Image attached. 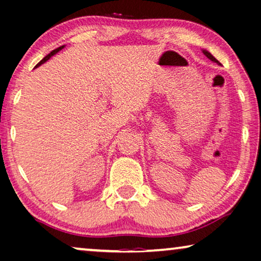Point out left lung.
<instances>
[{"mask_svg": "<svg viewBox=\"0 0 261 261\" xmlns=\"http://www.w3.org/2000/svg\"><path fill=\"white\" fill-rule=\"evenodd\" d=\"M203 53H204V56H205V57H207L208 59H211V60H212V61H214V62H218V64H219V61H218V60H216V59H215L214 57H213L211 53H208V52H207V50H203Z\"/></svg>", "mask_w": 261, "mask_h": 261, "instance_id": "1", "label": "left lung"}]
</instances>
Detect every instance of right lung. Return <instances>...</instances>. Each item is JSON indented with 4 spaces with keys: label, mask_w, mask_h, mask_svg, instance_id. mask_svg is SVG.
<instances>
[{
    "label": "right lung",
    "mask_w": 261,
    "mask_h": 261,
    "mask_svg": "<svg viewBox=\"0 0 261 261\" xmlns=\"http://www.w3.org/2000/svg\"><path fill=\"white\" fill-rule=\"evenodd\" d=\"M62 48H64V46H60V47H59V48H57V49H54V50H52V52H50V53L48 54V56H46L45 58H43V59H42V60H41V61H40V62H39V64L35 66V67H38V66H40V65H42V64H43V62H46L47 60H48V59H49L50 57H53V56H54V54H57V53L59 52V50H61Z\"/></svg>",
    "instance_id": "right-lung-1"
}]
</instances>
